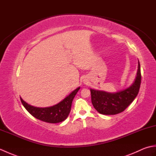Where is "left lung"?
Returning <instances> with one entry per match:
<instances>
[{
  "instance_id": "1",
  "label": "left lung",
  "mask_w": 156,
  "mask_h": 156,
  "mask_svg": "<svg viewBox=\"0 0 156 156\" xmlns=\"http://www.w3.org/2000/svg\"><path fill=\"white\" fill-rule=\"evenodd\" d=\"M141 75L140 62L134 82L131 87L116 93L90 89L92 103L99 113L102 115H116L124 111L129 107L140 91Z\"/></svg>"
}]
</instances>
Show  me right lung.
Returning <instances> with one entry per match:
<instances>
[{"label": "right lung", "mask_w": 156, "mask_h": 156, "mask_svg": "<svg viewBox=\"0 0 156 156\" xmlns=\"http://www.w3.org/2000/svg\"><path fill=\"white\" fill-rule=\"evenodd\" d=\"M79 90L80 87L72 92L70 94L58 104L50 107L39 108L33 107L25 102L21 97L20 98L24 107L35 118L49 123H57L64 121L68 117L71 110L73 99Z\"/></svg>", "instance_id": "1"}]
</instances>
